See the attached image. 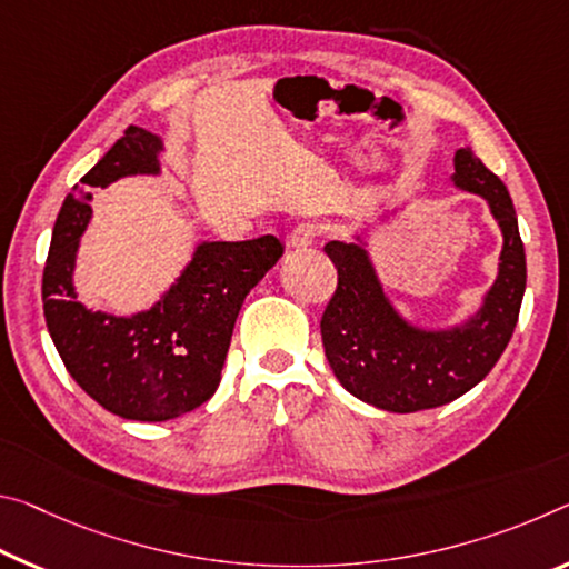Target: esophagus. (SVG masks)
I'll use <instances>...</instances> for the list:
<instances>
[{
    "label": "esophagus",
    "instance_id": "esophagus-1",
    "mask_svg": "<svg viewBox=\"0 0 569 569\" xmlns=\"http://www.w3.org/2000/svg\"><path fill=\"white\" fill-rule=\"evenodd\" d=\"M317 236H319V228L313 222H303V224H299V228H296L291 236H288V240H286V246L291 248V250H303V248H311L313 246V240H317Z\"/></svg>",
    "mask_w": 569,
    "mask_h": 569
}]
</instances>
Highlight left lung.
I'll return each mask as SVG.
<instances>
[{"label":"left lung","mask_w":569,"mask_h":569,"mask_svg":"<svg viewBox=\"0 0 569 569\" xmlns=\"http://www.w3.org/2000/svg\"><path fill=\"white\" fill-rule=\"evenodd\" d=\"M450 182L479 194L501 230L496 278L476 309L448 327H420L395 306L372 258V230L405 204L382 212L351 240L323 252L339 270L337 293L321 317L323 355L347 392L387 412L440 408L479 385L507 349L527 288L517 210L499 177L471 149L456 151Z\"/></svg>","instance_id":"1"}]
</instances>
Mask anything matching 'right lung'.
I'll use <instances>...</instances> for the list:
<instances>
[{
  "mask_svg": "<svg viewBox=\"0 0 569 569\" xmlns=\"http://www.w3.org/2000/svg\"><path fill=\"white\" fill-rule=\"evenodd\" d=\"M161 137L129 126L62 202L42 273L44 321L70 377L108 412L141 422L174 420L212 398L240 306L283 256L273 236L200 240L147 309L113 313L80 301L76 266L93 189L123 177H161Z\"/></svg>",
  "mask_w": 569,
  "mask_h": 569,
  "instance_id": "1",
  "label": "right lung"
}]
</instances>
